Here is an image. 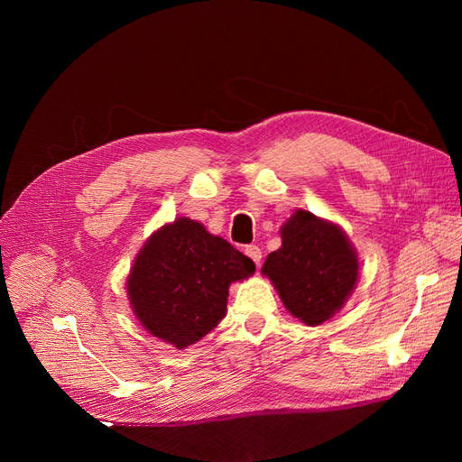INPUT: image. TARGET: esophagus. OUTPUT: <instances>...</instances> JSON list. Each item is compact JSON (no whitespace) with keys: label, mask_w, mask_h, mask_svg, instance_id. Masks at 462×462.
<instances>
[{"label":"esophagus","mask_w":462,"mask_h":462,"mask_svg":"<svg viewBox=\"0 0 462 462\" xmlns=\"http://www.w3.org/2000/svg\"><path fill=\"white\" fill-rule=\"evenodd\" d=\"M245 254L256 263V268H260V262H262V251L258 245H247L245 247Z\"/></svg>","instance_id":"esophagus-1"}]
</instances>
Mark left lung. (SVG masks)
Here are the masks:
<instances>
[{"mask_svg": "<svg viewBox=\"0 0 462 462\" xmlns=\"http://www.w3.org/2000/svg\"><path fill=\"white\" fill-rule=\"evenodd\" d=\"M281 237V249L265 258L262 273L296 319L319 326L352 294L359 273L356 251L341 228L305 209L294 213Z\"/></svg>", "mask_w": 462, "mask_h": 462, "instance_id": "8db88e82", "label": "left lung"}]
</instances>
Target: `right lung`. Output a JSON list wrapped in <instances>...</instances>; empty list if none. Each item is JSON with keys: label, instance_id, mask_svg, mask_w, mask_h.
<instances>
[{"label": "right lung", "instance_id": "add662e5", "mask_svg": "<svg viewBox=\"0 0 462 462\" xmlns=\"http://www.w3.org/2000/svg\"><path fill=\"white\" fill-rule=\"evenodd\" d=\"M254 273V262L226 239L183 217L155 232L127 279L136 319L178 350L225 319L228 286Z\"/></svg>", "mask_w": 462, "mask_h": 462}]
</instances>
